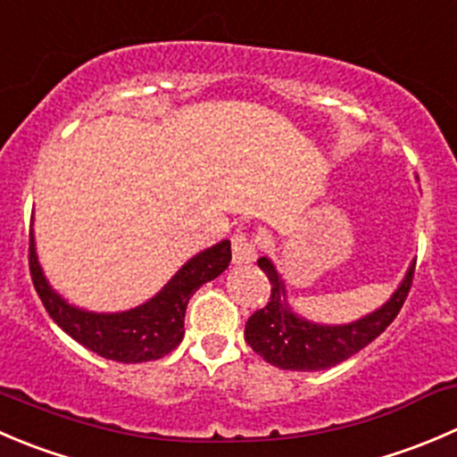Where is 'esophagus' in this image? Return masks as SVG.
<instances>
[{"label":"esophagus","mask_w":457,"mask_h":457,"mask_svg":"<svg viewBox=\"0 0 457 457\" xmlns=\"http://www.w3.org/2000/svg\"><path fill=\"white\" fill-rule=\"evenodd\" d=\"M256 259V243L250 234L238 232L232 237V263L234 265H247L254 263Z\"/></svg>","instance_id":"esophagus-1"}]
</instances>
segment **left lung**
<instances>
[{"label": "left lung", "mask_w": 457, "mask_h": 457, "mask_svg": "<svg viewBox=\"0 0 457 457\" xmlns=\"http://www.w3.org/2000/svg\"><path fill=\"white\" fill-rule=\"evenodd\" d=\"M259 268L272 283V295L265 308L256 310L245 323V341L256 355L283 370H326L346 361L370 341L378 339L397 317L413 278L415 261L406 268L400 286L379 308L348 323H319L305 319L287 299L286 278L272 259L261 256Z\"/></svg>", "instance_id": "8db88e82"}]
</instances>
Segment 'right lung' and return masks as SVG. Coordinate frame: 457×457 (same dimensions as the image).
Masks as SVG:
<instances>
[{"label":"right lung","mask_w":457,"mask_h":457,"mask_svg":"<svg viewBox=\"0 0 457 457\" xmlns=\"http://www.w3.org/2000/svg\"><path fill=\"white\" fill-rule=\"evenodd\" d=\"M229 261L232 245L225 238L180 265L152 299L116 312H96L71 303L51 286L39 263L37 243L30 229V277L46 312L84 348L122 364L161 360L174 351L185 337V310L192 295L203 283L223 274Z\"/></svg>","instance_id":"add662e5"}]
</instances>
